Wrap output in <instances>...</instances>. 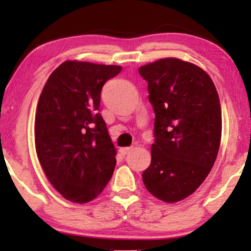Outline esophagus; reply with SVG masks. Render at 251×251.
<instances>
[{
  "mask_svg": "<svg viewBox=\"0 0 251 251\" xmlns=\"http://www.w3.org/2000/svg\"><path fill=\"white\" fill-rule=\"evenodd\" d=\"M131 150H132V148H122V149H120V153L125 155V154H127L128 152L131 151Z\"/></svg>",
  "mask_w": 251,
  "mask_h": 251,
  "instance_id": "34e87169",
  "label": "esophagus"
}]
</instances>
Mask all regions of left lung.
<instances>
[{
	"instance_id": "left-lung-1",
	"label": "left lung",
	"mask_w": 251,
	"mask_h": 251,
	"mask_svg": "<svg viewBox=\"0 0 251 251\" xmlns=\"http://www.w3.org/2000/svg\"><path fill=\"white\" fill-rule=\"evenodd\" d=\"M153 106L154 143L143 181L151 195L175 203L194 194L214 166L222 135V112L211 77L175 57L139 68Z\"/></svg>"
}]
</instances>
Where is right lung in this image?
Instances as JSON below:
<instances>
[{
    "label": "right lung",
    "instance_id": "add662e5",
    "mask_svg": "<svg viewBox=\"0 0 251 251\" xmlns=\"http://www.w3.org/2000/svg\"><path fill=\"white\" fill-rule=\"evenodd\" d=\"M120 71V66L66 61L39 98L37 158L51 185L74 203L98 197L116 168L117 152L99 107L102 86Z\"/></svg>",
    "mask_w": 251,
    "mask_h": 251
}]
</instances>
